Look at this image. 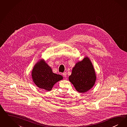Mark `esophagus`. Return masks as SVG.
<instances>
[{"label": "esophagus", "instance_id": "esophagus-1", "mask_svg": "<svg viewBox=\"0 0 127 127\" xmlns=\"http://www.w3.org/2000/svg\"><path fill=\"white\" fill-rule=\"evenodd\" d=\"M62 75H63V76L64 77H66V72H63V73H62Z\"/></svg>", "mask_w": 127, "mask_h": 127}]
</instances>
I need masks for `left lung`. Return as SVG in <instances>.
Segmentation results:
<instances>
[{
  "label": "left lung",
  "mask_w": 127,
  "mask_h": 127,
  "mask_svg": "<svg viewBox=\"0 0 127 127\" xmlns=\"http://www.w3.org/2000/svg\"><path fill=\"white\" fill-rule=\"evenodd\" d=\"M76 91L84 93L94 86L96 76L91 61L88 57L76 63L68 77Z\"/></svg>",
  "instance_id": "1"
}]
</instances>
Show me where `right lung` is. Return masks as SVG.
Masks as SVG:
<instances>
[{
  "label": "right lung",
  "mask_w": 127,
  "mask_h": 127,
  "mask_svg": "<svg viewBox=\"0 0 127 127\" xmlns=\"http://www.w3.org/2000/svg\"><path fill=\"white\" fill-rule=\"evenodd\" d=\"M32 76L37 86L47 91H51L55 84L63 79V76L54 73L51 67L42 60L34 66Z\"/></svg>",
  "instance_id": "add662e5"
}]
</instances>
